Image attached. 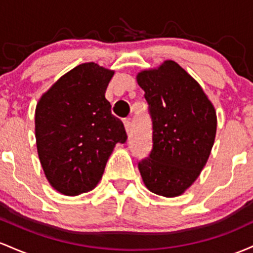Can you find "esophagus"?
<instances>
[{"label":"esophagus","mask_w":253,"mask_h":253,"mask_svg":"<svg viewBox=\"0 0 253 253\" xmlns=\"http://www.w3.org/2000/svg\"><path fill=\"white\" fill-rule=\"evenodd\" d=\"M123 123H124V127H126V134H130V131H131V122H130V119H126Z\"/></svg>","instance_id":"esophagus-1"}]
</instances>
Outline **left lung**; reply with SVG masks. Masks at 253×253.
<instances>
[{"mask_svg":"<svg viewBox=\"0 0 253 253\" xmlns=\"http://www.w3.org/2000/svg\"><path fill=\"white\" fill-rule=\"evenodd\" d=\"M153 126V148L138 163L149 191L175 197L197 179L216 135V112L198 82L174 61L136 76Z\"/></svg>","mask_w":253,"mask_h":253,"instance_id":"left-lung-1","label":"left lung"}]
</instances>
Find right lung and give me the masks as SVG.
<instances>
[{
    "mask_svg": "<svg viewBox=\"0 0 253 253\" xmlns=\"http://www.w3.org/2000/svg\"><path fill=\"white\" fill-rule=\"evenodd\" d=\"M113 70L89 62L75 67L42 95L36 141L45 177L67 196L93 190L117 143L127 136L105 98Z\"/></svg>",
    "mask_w": 253,
    "mask_h": 253,
    "instance_id": "right-lung-1",
    "label": "right lung"
}]
</instances>
